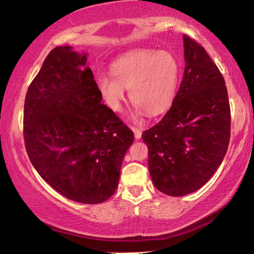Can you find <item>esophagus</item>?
<instances>
[{
	"label": "esophagus",
	"mask_w": 254,
	"mask_h": 254,
	"mask_svg": "<svg viewBox=\"0 0 254 254\" xmlns=\"http://www.w3.org/2000/svg\"><path fill=\"white\" fill-rule=\"evenodd\" d=\"M132 131H133L135 139H140V138H141V133H142L141 128H140V127H132Z\"/></svg>",
	"instance_id": "34e87169"
}]
</instances>
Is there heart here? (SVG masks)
<instances>
[{
    "instance_id": "1",
    "label": "heart",
    "mask_w": 254,
    "mask_h": 254,
    "mask_svg": "<svg viewBox=\"0 0 254 254\" xmlns=\"http://www.w3.org/2000/svg\"><path fill=\"white\" fill-rule=\"evenodd\" d=\"M111 75L100 74L97 85L114 112L122 109L124 89L131 103L150 116L158 115L175 99L179 63L168 51L138 50L121 57L111 66Z\"/></svg>"
}]
</instances>
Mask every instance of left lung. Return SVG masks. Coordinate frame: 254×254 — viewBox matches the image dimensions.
<instances>
[{
	"mask_svg": "<svg viewBox=\"0 0 254 254\" xmlns=\"http://www.w3.org/2000/svg\"><path fill=\"white\" fill-rule=\"evenodd\" d=\"M185 71L171 107L142 133L154 186L185 196L219 168L230 139V106L224 76L202 45L184 35Z\"/></svg>",
	"mask_w": 254,
	"mask_h": 254,
	"instance_id": "8db88e82",
	"label": "left lung"
}]
</instances>
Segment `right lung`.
I'll return each instance as SVG.
<instances>
[{
  "mask_svg": "<svg viewBox=\"0 0 254 254\" xmlns=\"http://www.w3.org/2000/svg\"><path fill=\"white\" fill-rule=\"evenodd\" d=\"M86 56L57 47L25 98L24 140L39 175L57 191L84 204L114 194L134 135L101 93Z\"/></svg>",
  "mask_w": 254,
  "mask_h": 254,
  "instance_id": "right-lung-1",
  "label": "right lung"
}]
</instances>
